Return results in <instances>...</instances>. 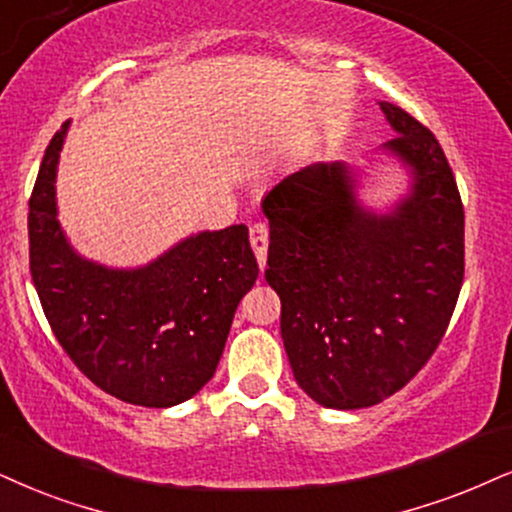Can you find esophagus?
Listing matches in <instances>:
<instances>
[{
  "label": "esophagus",
  "mask_w": 512,
  "mask_h": 512,
  "mask_svg": "<svg viewBox=\"0 0 512 512\" xmlns=\"http://www.w3.org/2000/svg\"><path fill=\"white\" fill-rule=\"evenodd\" d=\"M250 245L255 250L257 264L264 267L267 264V250H269V226L264 222H257L250 226Z\"/></svg>",
  "instance_id": "esophagus-1"
}]
</instances>
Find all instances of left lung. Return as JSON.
<instances>
[{"mask_svg":"<svg viewBox=\"0 0 512 512\" xmlns=\"http://www.w3.org/2000/svg\"><path fill=\"white\" fill-rule=\"evenodd\" d=\"M397 137L380 151L409 191L375 212L359 172L314 163L262 200L281 338L297 385L326 409H366L401 390L444 338L463 283V203L428 127L380 101Z\"/></svg>","mask_w":512,"mask_h":512,"instance_id":"obj_1","label":"left lung"}]
</instances>
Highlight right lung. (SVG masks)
Returning a JSON list of instances; mask_svg holds the SVG:
<instances>
[{
	"label": "right lung",
	"mask_w": 512,
	"mask_h": 512,
	"mask_svg": "<svg viewBox=\"0 0 512 512\" xmlns=\"http://www.w3.org/2000/svg\"><path fill=\"white\" fill-rule=\"evenodd\" d=\"M70 120L49 141L30 196V274L56 340L96 387L127 404L167 409L215 375L257 267L248 229L200 231L153 262L113 269L70 245L56 172Z\"/></svg>",
	"instance_id": "obj_1"
}]
</instances>
